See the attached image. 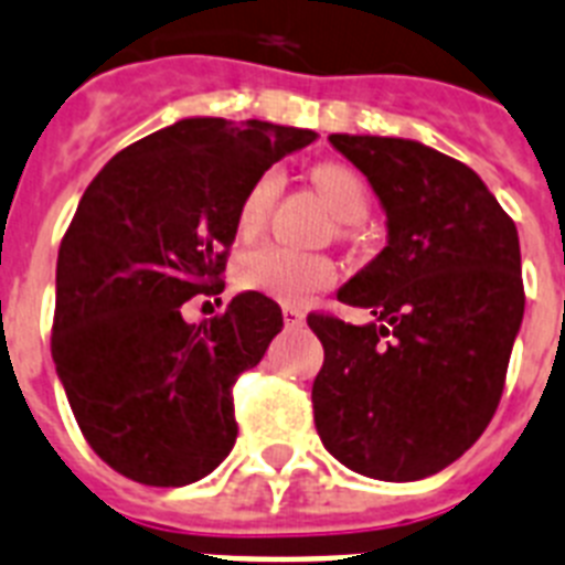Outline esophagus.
I'll return each instance as SVG.
<instances>
[{
    "mask_svg": "<svg viewBox=\"0 0 565 565\" xmlns=\"http://www.w3.org/2000/svg\"><path fill=\"white\" fill-rule=\"evenodd\" d=\"M305 319H307L305 310L284 305V322H287V328H301V324H305Z\"/></svg>",
    "mask_w": 565,
    "mask_h": 565,
    "instance_id": "esophagus-1",
    "label": "esophagus"
}]
</instances>
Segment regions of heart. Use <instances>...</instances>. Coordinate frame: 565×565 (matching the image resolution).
<instances>
[{"label":"heart","mask_w":565,"mask_h":565,"mask_svg":"<svg viewBox=\"0 0 565 565\" xmlns=\"http://www.w3.org/2000/svg\"><path fill=\"white\" fill-rule=\"evenodd\" d=\"M313 182L324 203L333 209V214L348 223L365 217L369 211V191L365 182L356 177L345 164L324 162L313 168ZM275 200V177L264 173L252 182V188L243 194L241 209H237V235L252 237L258 235V228L267 220V211ZM333 264L322 255H310V252H298L281 243H264L258 249L243 252L235 267V278L243 290L264 292L269 298L298 305L316 290H322L333 281Z\"/></svg>","instance_id":"obj_1"}]
</instances>
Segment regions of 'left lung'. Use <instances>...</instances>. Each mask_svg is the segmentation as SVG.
<instances>
[{
	"instance_id": "1",
	"label": "left lung",
	"mask_w": 565,
	"mask_h": 565,
	"mask_svg": "<svg viewBox=\"0 0 565 565\" xmlns=\"http://www.w3.org/2000/svg\"><path fill=\"white\" fill-rule=\"evenodd\" d=\"M386 211V246L337 292L371 322L307 316L322 339L313 420L330 456L417 481L473 447L497 412L525 313L520 235L476 171L420 141L330 136Z\"/></svg>"
}]
</instances>
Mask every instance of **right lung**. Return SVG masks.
I'll list each match as a JSON object with an SVG mask.
<instances>
[{"instance_id": "right-lung-1", "label": "right lung", "mask_w": 565, "mask_h": 565, "mask_svg": "<svg viewBox=\"0 0 565 565\" xmlns=\"http://www.w3.org/2000/svg\"><path fill=\"white\" fill-rule=\"evenodd\" d=\"M313 130L191 116L124 148L92 179L57 255L52 356L81 433L113 470L153 488L209 476L237 438L232 386L284 328L237 292L188 324V298L223 292L237 209Z\"/></svg>"}]
</instances>
